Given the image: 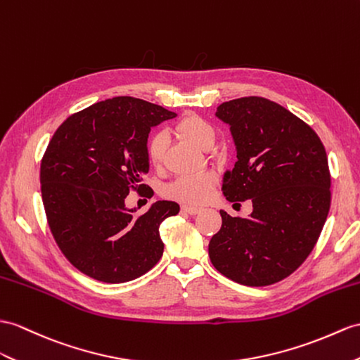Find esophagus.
I'll return each instance as SVG.
<instances>
[{
	"mask_svg": "<svg viewBox=\"0 0 360 360\" xmlns=\"http://www.w3.org/2000/svg\"><path fill=\"white\" fill-rule=\"evenodd\" d=\"M181 210H183V212L189 214V215H197V214H200V212H201V209H200V207H195V206H186V205H183V206H181Z\"/></svg>",
	"mask_w": 360,
	"mask_h": 360,
	"instance_id": "esophagus-1",
	"label": "esophagus"
}]
</instances>
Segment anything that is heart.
<instances>
[{
	"label": "heart",
	"mask_w": 360,
	"mask_h": 360,
	"mask_svg": "<svg viewBox=\"0 0 360 360\" xmlns=\"http://www.w3.org/2000/svg\"><path fill=\"white\" fill-rule=\"evenodd\" d=\"M175 133L185 137L201 148H210L215 143L217 131L203 117L197 114H186L174 127ZM166 146H168V136L165 133H154L146 142V157L153 166H160ZM217 183V175L212 171H201L194 174H183L175 177L168 186L165 188V194L169 198L179 200L188 205H203L210 198L212 189Z\"/></svg>",
	"instance_id": "obj_1"
}]
</instances>
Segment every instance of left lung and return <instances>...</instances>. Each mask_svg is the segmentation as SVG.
<instances>
[{
	"label": "left lung",
	"mask_w": 360,
	"mask_h": 360,
	"mask_svg": "<svg viewBox=\"0 0 360 360\" xmlns=\"http://www.w3.org/2000/svg\"><path fill=\"white\" fill-rule=\"evenodd\" d=\"M215 116L231 127L238 159L224 174L223 194L229 201L252 200L253 210L249 218L220 210L210 262L238 284H275L307 259L326 224V148L304 120L258 96L223 102Z\"/></svg>",
	"instance_id": "left-lung-1"
}]
</instances>
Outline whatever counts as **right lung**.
<instances>
[{
	"mask_svg": "<svg viewBox=\"0 0 360 360\" xmlns=\"http://www.w3.org/2000/svg\"><path fill=\"white\" fill-rule=\"evenodd\" d=\"M175 116L160 105L120 96L72 114L51 137L41 162L44 209L60 252L86 276L133 281L162 258L159 227L180 206L162 200L134 215L125 198L146 188L151 128Z\"/></svg>",
	"mask_w": 360,
	"mask_h": 360,
	"instance_id": "1",
	"label": "right lung"
}]
</instances>
